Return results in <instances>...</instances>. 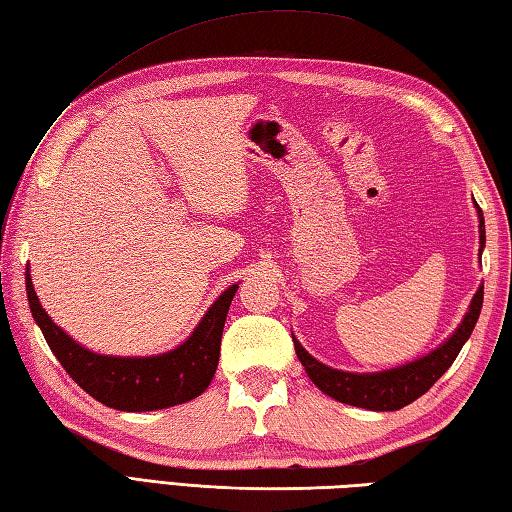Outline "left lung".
Returning <instances> with one entry per match:
<instances>
[{
  "instance_id": "8db88e82",
  "label": "left lung",
  "mask_w": 512,
  "mask_h": 512,
  "mask_svg": "<svg viewBox=\"0 0 512 512\" xmlns=\"http://www.w3.org/2000/svg\"><path fill=\"white\" fill-rule=\"evenodd\" d=\"M477 206V204H475ZM477 217H480V253L486 242L484 231V215L477 206ZM484 301V286L477 288L469 312L464 314L462 323L458 325L447 341L436 347L431 354L411 361L407 365H400L394 369H385V372L374 374H354L343 372V369H332L328 365L319 363L317 358L310 356L303 345L292 336L295 341V352L299 356L301 365L306 367V374L317 385L323 394L332 396L334 400L345 402V405L363 407L369 411H396L407 407L409 402L418 400L422 394L433 387V383L447 372L458 358L462 345L469 341V336L475 328L477 319H480Z\"/></svg>"
}]
</instances>
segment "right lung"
Returning a JSON list of instances; mask_svg holds the SVG:
<instances>
[{
    "mask_svg": "<svg viewBox=\"0 0 512 512\" xmlns=\"http://www.w3.org/2000/svg\"><path fill=\"white\" fill-rule=\"evenodd\" d=\"M237 288V284L226 288L217 297L189 339L176 350L156 356H105L85 350L48 317L26 270L32 319L37 321L52 354L76 385L105 407L118 411H156L182 405L198 398L211 385L220 361L228 306Z\"/></svg>",
    "mask_w": 512,
    "mask_h": 512,
    "instance_id": "right-lung-1",
    "label": "right lung"
}]
</instances>
